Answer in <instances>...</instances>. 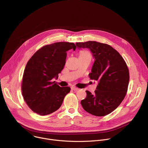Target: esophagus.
<instances>
[{
    "mask_svg": "<svg viewBox=\"0 0 148 148\" xmlns=\"http://www.w3.org/2000/svg\"><path fill=\"white\" fill-rule=\"evenodd\" d=\"M71 89H72L73 90H74V91H77V90H79V88H77V87H71Z\"/></svg>",
    "mask_w": 148,
    "mask_h": 148,
    "instance_id": "1",
    "label": "esophagus"
}]
</instances>
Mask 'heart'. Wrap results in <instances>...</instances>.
Segmentation results:
<instances>
[{"instance_id":"b5f03b06","label":"heart","mask_w":148,"mask_h":148,"mask_svg":"<svg viewBox=\"0 0 148 148\" xmlns=\"http://www.w3.org/2000/svg\"><path fill=\"white\" fill-rule=\"evenodd\" d=\"M87 54H90L88 53V52L86 51H82L80 53V54L79 56H84V55H87Z\"/></svg>"}]
</instances>
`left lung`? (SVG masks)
<instances>
[{"label": "left lung", "instance_id": "1", "mask_svg": "<svg viewBox=\"0 0 148 148\" xmlns=\"http://www.w3.org/2000/svg\"><path fill=\"white\" fill-rule=\"evenodd\" d=\"M75 45L78 49H88L92 53L95 61L89 77L98 82L94 94L86 91V98L81 101L82 107L93 115H107L119 106L127 92L128 67L120 54L110 45L94 41Z\"/></svg>", "mask_w": 148, "mask_h": 148}]
</instances>
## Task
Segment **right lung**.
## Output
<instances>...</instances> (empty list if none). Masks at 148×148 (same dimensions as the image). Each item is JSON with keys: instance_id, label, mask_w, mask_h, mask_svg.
Returning a JSON list of instances; mask_svg holds the SVG:
<instances>
[{"instance_id": "obj_1", "label": "right lung", "mask_w": 148, "mask_h": 148, "mask_svg": "<svg viewBox=\"0 0 148 148\" xmlns=\"http://www.w3.org/2000/svg\"><path fill=\"white\" fill-rule=\"evenodd\" d=\"M76 46L73 43L57 42L37 50L27 62L23 77L22 91L23 98L34 112L46 115L57 111L69 87H60L52 82L57 79L64 69L67 51Z\"/></svg>"}]
</instances>
